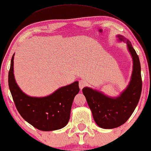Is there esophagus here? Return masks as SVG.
Returning a JSON list of instances; mask_svg holds the SVG:
<instances>
[{
    "mask_svg": "<svg viewBox=\"0 0 151 151\" xmlns=\"http://www.w3.org/2000/svg\"><path fill=\"white\" fill-rule=\"evenodd\" d=\"M78 85H79V88L81 90H82L84 87H86L87 86V83L83 80H81L79 81V83H78Z\"/></svg>",
    "mask_w": 151,
    "mask_h": 151,
    "instance_id": "1",
    "label": "esophagus"
}]
</instances>
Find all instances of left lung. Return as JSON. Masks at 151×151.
<instances>
[{"label": "left lung", "instance_id": "left-lung-1", "mask_svg": "<svg viewBox=\"0 0 151 151\" xmlns=\"http://www.w3.org/2000/svg\"><path fill=\"white\" fill-rule=\"evenodd\" d=\"M117 37L120 41L126 42L133 59L131 81L126 90L115 98L109 97L88 87L82 90L94 121L103 129H114L124 124L134 111L142 92L141 66L138 55L128 40L120 35Z\"/></svg>", "mask_w": 151, "mask_h": 151}]
</instances>
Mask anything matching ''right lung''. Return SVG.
Instances as JSON below:
<instances>
[{"label": "right lung", "mask_w": 151, "mask_h": 151, "mask_svg": "<svg viewBox=\"0 0 151 151\" xmlns=\"http://www.w3.org/2000/svg\"><path fill=\"white\" fill-rule=\"evenodd\" d=\"M14 57L8 75L10 92L20 116L35 128L44 131L64 127L68 122L72 105L79 92L78 82L61 87L49 96L31 97L20 90L14 75Z\"/></svg>", "instance_id": "right-lung-1"}]
</instances>
